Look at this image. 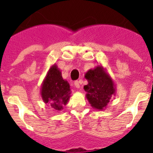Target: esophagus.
Returning a JSON list of instances; mask_svg holds the SVG:
<instances>
[{
  "label": "esophagus",
  "mask_w": 153,
  "mask_h": 153,
  "mask_svg": "<svg viewBox=\"0 0 153 153\" xmlns=\"http://www.w3.org/2000/svg\"><path fill=\"white\" fill-rule=\"evenodd\" d=\"M74 85H75V86L77 88V89H79V88H80L79 82H78V81H75V82H74Z\"/></svg>",
  "instance_id": "1"
}]
</instances>
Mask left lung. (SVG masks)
<instances>
[{
	"mask_svg": "<svg viewBox=\"0 0 153 153\" xmlns=\"http://www.w3.org/2000/svg\"><path fill=\"white\" fill-rule=\"evenodd\" d=\"M88 84L84 86L86 98L91 106L95 109L104 110L113 95H116L113 80L102 66H97L85 74Z\"/></svg>",
	"mask_w": 153,
	"mask_h": 153,
	"instance_id": "8db88e82",
	"label": "left lung"
}]
</instances>
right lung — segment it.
I'll list each match as a JSON object with an SVG mask.
<instances>
[{"mask_svg": "<svg viewBox=\"0 0 153 153\" xmlns=\"http://www.w3.org/2000/svg\"><path fill=\"white\" fill-rule=\"evenodd\" d=\"M41 95L46 104L55 110L61 111L67 105L71 96L69 84L62 78L61 72L55 64L51 66L41 86Z\"/></svg>", "mask_w": 153, "mask_h": 153, "instance_id": "right-lung-1", "label": "right lung"}]
</instances>
